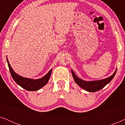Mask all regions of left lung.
<instances>
[{
  "label": "left lung",
  "mask_w": 125,
  "mask_h": 125,
  "mask_svg": "<svg viewBox=\"0 0 125 125\" xmlns=\"http://www.w3.org/2000/svg\"><path fill=\"white\" fill-rule=\"evenodd\" d=\"M117 70L114 73V74L109 77L105 78V79L98 80V81H86L80 79L73 72V70H72V74L73 77L75 82L78 86H80L81 88L89 92H95L98 91L104 88L107 83H109L112 81L113 78L115 76Z\"/></svg>",
  "instance_id": "1"
}]
</instances>
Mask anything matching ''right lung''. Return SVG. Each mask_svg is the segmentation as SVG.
<instances>
[{
  "label": "right lung",
  "instance_id": "right-lung-1",
  "mask_svg": "<svg viewBox=\"0 0 125 125\" xmlns=\"http://www.w3.org/2000/svg\"><path fill=\"white\" fill-rule=\"evenodd\" d=\"M7 60L8 65L9 67L12 77L19 86L22 87L24 89L28 90V91H36V90H38L42 87H43L44 85H45L47 83L51 77V73H52V69H51L49 72L43 77L37 80H33L23 77L17 74L13 71L12 68H11V65L9 64L8 59H7Z\"/></svg>",
  "mask_w": 125,
  "mask_h": 125
}]
</instances>
